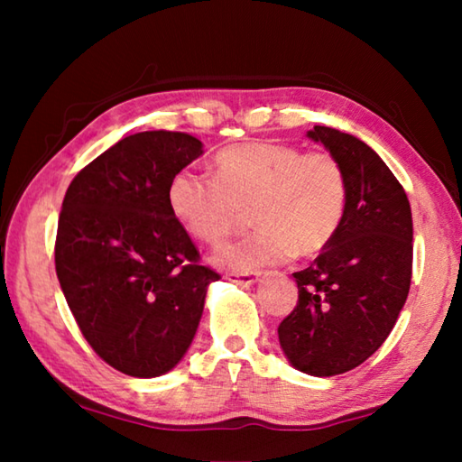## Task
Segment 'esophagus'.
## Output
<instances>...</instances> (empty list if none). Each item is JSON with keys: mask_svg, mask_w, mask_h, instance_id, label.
Listing matches in <instances>:
<instances>
[{"mask_svg": "<svg viewBox=\"0 0 462 462\" xmlns=\"http://www.w3.org/2000/svg\"><path fill=\"white\" fill-rule=\"evenodd\" d=\"M226 279L232 281V283L240 285V287H250V285L259 283L261 273H228Z\"/></svg>", "mask_w": 462, "mask_h": 462, "instance_id": "34e87169", "label": "esophagus"}]
</instances>
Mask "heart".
Returning a JSON list of instances; mask_svg holds the SVG:
<instances>
[{
	"mask_svg": "<svg viewBox=\"0 0 462 462\" xmlns=\"http://www.w3.org/2000/svg\"><path fill=\"white\" fill-rule=\"evenodd\" d=\"M346 175L330 152L246 143L216 154L214 177L181 169L167 189L171 214L206 245H217L250 217L256 230L214 253L217 267L248 273L330 245L346 212Z\"/></svg>",
	"mask_w": 462,
	"mask_h": 462,
	"instance_id": "heart-1",
	"label": "heart"
}]
</instances>
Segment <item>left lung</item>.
<instances>
[{
	"instance_id": "left-lung-1",
	"label": "left lung",
	"mask_w": 462,
	"mask_h": 462,
	"mask_svg": "<svg viewBox=\"0 0 462 462\" xmlns=\"http://www.w3.org/2000/svg\"><path fill=\"white\" fill-rule=\"evenodd\" d=\"M346 175V212L308 269L293 273L300 300L279 324V344L297 371L334 377L365 363L400 318L410 293L413 226L408 195L361 138L314 126Z\"/></svg>"
}]
</instances>
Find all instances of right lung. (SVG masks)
Here are the masks:
<instances>
[{
    "label": "right lung",
    "mask_w": 462,
    "mask_h": 462,
    "mask_svg": "<svg viewBox=\"0 0 462 462\" xmlns=\"http://www.w3.org/2000/svg\"><path fill=\"white\" fill-rule=\"evenodd\" d=\"M203 154L183 132H138L77 175L62 199L54 264L69 310L104 361L138 379L173 371L191 346L216 271L198 264L171 214L175 173Z\"/></svg>",
    "instance_id": "1"
}]
</instances>
